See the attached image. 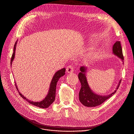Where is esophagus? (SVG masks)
<instances>
[{
    "instance_id": "1",
    "label": "esophagus",
    "mask_w": 134,
    "mask_h": 134,
    "mask_svg": "<svg viewBox=\"0 0 134 134\" xmlns=\"http://www.w3.org/2000/svg\"><path fill=\"white\" fill-rule=\"evenodd\" d=\"M74 67L72 65H69L68 66L67 68H66V71L68 72V73H71L72 72H74Z\"/></svg>"
}]
</instances>
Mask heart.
Instances as JSON below:
<instances>
[{
    "mask_svg": "<svg viewBox=\"0 0 134 134\" xmlns=\"http://www.w3.org/2000/svg\"><path fill=\"white\" fill-rule=\"evenodd\" d=\"M92 57H93L92 54H90L86 56V59H91Z\"/></svg>",
    "mask_w": 134,
    "mask_h": 134,
    "instance_id": "heart-1",
    "label": "heart"
}]
</instances>
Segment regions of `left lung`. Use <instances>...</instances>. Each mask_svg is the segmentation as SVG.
I'll list each match as a JSON object with an SVG mask.
<instances>
[{
	"label": "left lung",
	"instance_id": "1",
	"mask_svg": "<svg viewBox=\"0 0 134 134\" xmlns=\"http://www.w3.org/2000/svg\"><path fill=\"white\" fill-rule=\"evenodd\" d=\"M113 53L121 61H124V57L122 55V48L119 41H117L113 45ZM124 64V63H122ZM88 68L85 66H81L80 68V72L78 74V78L81 83V88L79 93V98L80 102L85 106L92 107H96L101 105L107 99L109 98L115 94L121 82V79L119 80V83L116 88V90L111 94L107 95H100L95 93L90 88L88 85L87 77L86 72Z\"/></svg>",
	"mask_w": 134,
	"mask_h": 134
}]
</instances>
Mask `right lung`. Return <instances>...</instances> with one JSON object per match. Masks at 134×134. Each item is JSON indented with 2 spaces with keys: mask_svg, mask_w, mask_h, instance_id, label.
Instances as JSON below:
<instances>
[{
  "mask_svg": "<svg viewBox=\"0 0 134 134\" xmlns=\"http://www.w3.org/2000/svg\"><path fill=\"white\" fill-rule=\"evenodd\" d=\"M17 43V40L16 41V43H15V45H14V53L13 54L12 57L11 59V62H10L11 65H12L13 62L15 58ZM65 71H66V69L63 68L60 70H58L57 72H55V74H54V75L52 79L47 95H46V96L45 97H44V98L42 100H41L40 102H33V101H31V100H29L28 99L26 98V97H25L21 93H20L19 91L18 90V88L17 87L16 83H15V85H16V88H17V90L19 95L21 96V97L23 99H25L28 103H29L30 104H31L34 106H35L36 107H39L41 108H46L49 107V106L54 102V100L55 99V96H56V90L57 83L58 81L59 80V79L65 74Z\"/></svg>",
  "mask_w": 134,
  "mask_h": 134,
  "instance_id": "right-lung-1",
  "label": "right lung"
}]
</instances>
